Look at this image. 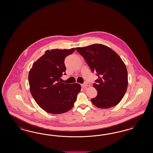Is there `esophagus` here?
<instances>
[{
  "label": "esophagus",
  "mask_w": 153,
  "mask_h": 153,
  "mask_svg": "<svg viewBox=\"0 0 153 153\" xmlns=\"http://www.w3.org/2000/svg\"><path fill=\"white\" fill-rule=\"evenodd\" d=\"M90 86V85L89 83H88V82H84L82 85V86H83V87H87V86Z\"/></svg>",
  "instance_id": "obj_1"
}]
</instances>
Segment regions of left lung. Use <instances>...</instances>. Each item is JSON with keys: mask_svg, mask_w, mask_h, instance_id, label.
I'll use <instances>...</instances> for the list:
<instances>
[{"mask_svg": "<svg viewBox=\"0 0 153 153\" xmlns=\"http://www.w3.org/2000/svg\"><path fill=\"white\" fill-rule=\"evenodd\" d=\"M76 49L98 76L93 85L97 95L91 99L92 103L99 108L116 106L124 97L128 86L127 71L120 56L110 48L100 44Z\"/></svg>", "mask_w": 153, "mask_h": 153, "instance_id": "8db88e82", "label": "left lung"}]
</instances>
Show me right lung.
Returning <instances> with one entry per match:
<instances>
[{
  "mask_svg": "<svg viewBox=\"0 0 153 153\" xmlns=\"http://www.w3.org/2000/svg\"><path fill=\"white\" fill-rule=\"evenodd\" d=\"M75 48L48 50L33 64L28 74L31 94L37 104L51 114H61L71 110L76 102L81 86L77 83H61L66 70L65 58Z\"/></svg>",
  "mask_w": 153,
  "mask_h": 153,
  "instance_id": "add662e5",
  "label": "right lung"
}]
</instances>
